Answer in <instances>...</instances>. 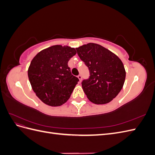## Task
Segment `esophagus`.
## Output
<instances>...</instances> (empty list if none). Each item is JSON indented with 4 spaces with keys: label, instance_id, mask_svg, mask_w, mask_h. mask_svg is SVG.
Here are the masks:
<instances>
[{
    "label": "esophagus",
    "instance_id": "obj_1",
    "mask_svg": "<svg viewBox=\"0 0 155 155\" xmlns=\"http://www.w3.org/2000/svg\"><path fill=\"white\" fill-rule=\"evenodd\" d=\"M78 79H79V82L81 83V80H82V76H81V75H79V76H78Z\"/></svg>",
    "mask_w": 155,
    "mask_h": 155
}]
</instances>
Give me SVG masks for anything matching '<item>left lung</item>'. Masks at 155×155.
<instances>
[{
	"instance_id": "left-lung-1",
	"label": "left lung",
	"mask_w": 155,
	"mask_h": 155,
	"mask_svg": "<svg viewBox=\"0 0 155 155\" xmlns=\"http://www.w3.org/2000/svg\"><path fill=\"white\" fill-rule=\"evenodd\" d=\"M76 49L90 72L89 78L81 83L88 99L97 105L109 103L124 86L126 72L122 61L112 51L96 43Z\"/></svg>"
}]
</instances>
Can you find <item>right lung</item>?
I'll return each mask as SVG.
<instances>
[{
    "mask_svg": "<svg viewBox=\"0 0 155 155\" xmlns=\"http://www.w3.org/2000/svg\"><path fill=\"white\" fill-rule=\"evenodd\" d=\"M76 54L74 48L54 45L41 50L31 60L28 76L33 91L44 104L61 106L70 98L79 81L68 66Z\"/></svg>",
    "mask_w": 155,
    "mask_h": 155,
    "instance_id": "right-lung-1",
    "label": "right lung"
}]
</instances>
